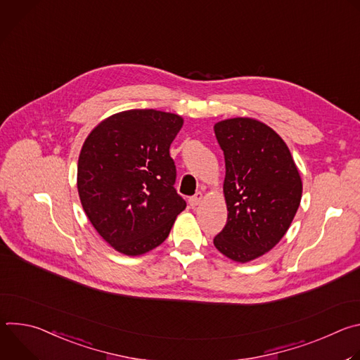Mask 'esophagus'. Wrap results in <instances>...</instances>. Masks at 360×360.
<instances>
[{
	"mask_svg": "<svg viewBox=\"0 0 360 360\" xmlns=\"http://www.w3.org/2000/svg\"><path fill=\"white\" fill-rule=\"evenodd\" d=\"M202 192H196L193 196H191L189 199H188V202H189V205L192 208H195V207H198V205L202 202Z\"/></svg>",
	"mask_w": 360,
	"mask_h": 360,
	"instance_id": "34e87169",
	"label": "esophagus"
}]
</instances>
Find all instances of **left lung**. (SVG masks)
<instances>
[{
  "label": "left lung",
  "instance_id": "left-lung-1",
  "mask_svg": "<svg viewBox=\"0 0 360 360\" xmlns=\"http://www.w3.org/2000/svg\"><path fill=\"white\" fill-rule=\"evenodd\" d=\"M225 157V228L215 248L235 262L269 252L289 229L302 198V179L290 150L268 125L253 118L217 122Z\"/></svg>",
  "mask_w": 360,
  "mask_h": 360
}]
</instances>
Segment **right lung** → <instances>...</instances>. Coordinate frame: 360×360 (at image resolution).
<instances>
[{
    "instance_id": "obj_1",
    "label": "right lung",
    "mask_w": 360,
    "mask_h": 360,
    "mask_svg": "<svg viewBox=\"0 0 360 360\" xmlns=\"http://www.w3.org/2000/svg\"><path fill=\"white\" fill-rule=\"evenodd\" d=\"M182 117L155 110H129L99 122L78 160L82 208L115 250L136 256L160 246L186 202L174 188L169 146Z\"/></svg>"
}]
</instances>
